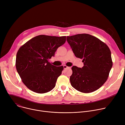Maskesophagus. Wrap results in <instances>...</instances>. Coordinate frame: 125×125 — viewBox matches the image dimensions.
Here are the masks:
<instances>
[{"instance_id": "34e87169", "label": "esophagus", "mask_w": 125, "mask_h": 125, "mask_svg": "<svg viewBox=\"0 0 125 125\" xmlns=\"http://www.w3.org/2000/svg\"><path fill=\"white\" fill-rule=\"evenodd\" d=\"M63 68H64V69H66L71 68H70V67H69V66H66V65H63Z\"/></svg>"}]
</instances>
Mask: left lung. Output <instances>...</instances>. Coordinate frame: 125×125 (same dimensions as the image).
<instances>
[{"label": "left lung", "mask_w": 125, "mask_h": 125, "mask_svg": "<svg viewBox=\"0 0 125 125\" xmlns=\"http://www.w3.org/2000/svg\"><path fill=\"white\" fill-rule=\"evenodd\" d=\"M75 56L83 59L82 68L73 66L70 76L72 87L84 93L99 89L108 79L113 65L108 45L92 35L82 33L67 36Z\"/></svg>", "instance_id": "obj_1"}]
</instances>
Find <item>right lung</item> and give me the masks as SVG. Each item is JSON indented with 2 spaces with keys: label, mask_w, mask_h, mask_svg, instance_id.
<instances>
[{
  "label": "right lung",
  "mask_w": 125,
  "mask_h": 125,
  "mask_svg": "<svg viewBox=\"0 0 125 125\" xmlns=\"http://www.w3.org/2000/svg\"><path fill=\"white\" fill-rule=\"evenodd\" d=\"M65 41V36L40 35L20 48L16 57V68L28 89L36 93L43 94L55 87L63 66H54L49 62V60Z\"/></svg>",
  "instance_id": "add662e5"
}]
</instances>
